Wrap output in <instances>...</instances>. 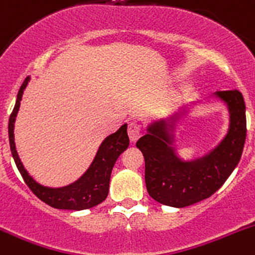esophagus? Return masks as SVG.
I'll use <instances>...</instances> for the list:
<instances>
[{
    "label": "esophagus",
    "mask_w": 255,
    "mask_h": 255,
    "mask_svg": "<svg viewBox=\"0 0 255 255\" xmlns=\"http://www.w3.org/2000/svg\"><path fill=\"white\" fill-rule=\"evenodd\" d=\"M142 135V127L137 122H132L128 125V137L132 142H135Z\"/></svg>",
    "instance_id": "34e87169"
}]
</instances>
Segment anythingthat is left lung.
<instances>
[{"instance_id":"1","label":"left lung","mask_w":255,"mask_h":255,"mask_svg":"<svg viewBox=\"0 0 255 255\" xmlns=\"http://www.w3.org/2000/svg\"><path fill=\"white\" fill-rule=\"evenodd\" d=\"M231 113L228 134L211 153L183 162L170 147L172 138L162 122L148 127L135 145L145 162L144 178L149 196L164 206L183 208L209 198L224 184L239 163L247 137L244 98L238 90L218 91Z\"/></svg>"}]
</instances>
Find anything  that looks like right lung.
<instances>
[{
	"instance_id": "obj_1",
	"label": "right lung",
	"mask_w": 255,
	"mask_h": 255,
	"mask_svg": "<svg viewBox=\"0 0 255 255\" xmlns=\"http://www.w3.org/2000/svg\"><path fill=\"white\" fill-rule=\"evenodd\" d=\"M28 81L29 78L27 77L22 83L18 95H17L16 105H14V108L8 120V138L12 157H13L14 163H16L24 183L33 192L34 196L38 197L46 204L57 209L82 211V209L92 208V207L102 203L108 196L111 173H112L113 165H115L116 160L120 157L121 153L125 152L129 144L127 125H123L117 132L110 134L103 140L91 167L80 179L76 180L72 184L62 188L43 187V185L38 184L36 180H33V178L29 177L27 170L22 165L21 160H19L16 145H14V120H16L19 102H21L22 95H23V91Z\"/></svg>"
}]
</instances>
